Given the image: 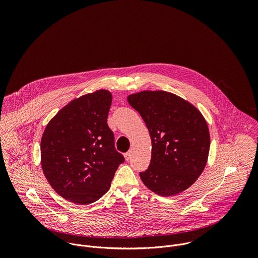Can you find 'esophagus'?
Segmentation results:
<instances>
[{"label": "esophagus", "mask_w": 258, "mask_h": 258, "mask_svg": "<svg viewBox=\"0 0 258 258\" xmlns=\"http://www.w3.org/2000/svg\"><path fill=\"white\" fill-rule=\"evenodd\" d=\"M131 156H132V151H127L125 154H124V158L126 161H128L131 159Z\"/></svg>", "instance_id": "obj_1"}]
</instances>
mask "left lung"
<instances>
[{
  "mask_svg": "<svg viewBox=\"0 0 258 258\" xmlns=\"http://www.w3.org/2000/svg\"><path fill=\"white\" fill-rule=\"evenodd\" d=\"M127 102L142 116L152 142L150 165L140 172L144 185L160 196L188 189L202 173L209 153V130L201 112L163 91L132 94Z\"/></svg>",
  "mask_w": 258,
  "mask_h": 258,
  "instance_id": "obj_1",
  "label": "left lung"
}]
</instances>
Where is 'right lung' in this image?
<instances>
[{
	"instance_id": "right-lung-1",
	"label": "right lung",
	"mask_w": 258,
	"mask_h": 258,
	"mask_svg": "<svg viewBox=\"0 0 258 258\" xmlns=\"http://www.w3.org/2000/svg\"><path fill=\"white\" fill-rule=\"evenodd\" d=\"M112 95L99 90L72 100L50 120L41 141V163L51 187L80 205L100 199L110 188L122 154L107 124Z\"/></svg>"
}]
</instances>
